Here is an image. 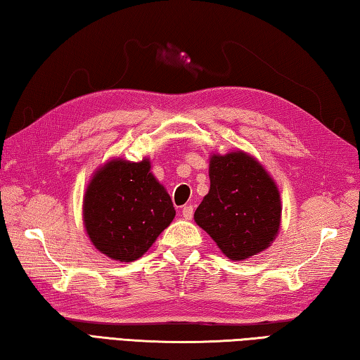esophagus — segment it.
<instances>
[{
  "label": "esophagus",
  "mask_w": 360,
  "mask_h": 360,
  "mask_svg": "<svg viewBox=\"0 0 360 360\" xmlns=\"http://www.w3.org/2000/svg\"><path fill=\"white\" fill-rule=\"evenodd\" d=\"M193 213H194V207L193 205H185L181 208V214L185 219H191L193 218Z\"/></svg>",
  "instance_id": "34e87169"
}]
</instances>
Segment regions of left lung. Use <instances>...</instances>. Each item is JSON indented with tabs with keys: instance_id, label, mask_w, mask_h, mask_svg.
<instances>
[{
	"instance_id": "8db88e82",
	"label": "left lung",
	"mask_w": 360,
	"mask_h": 360,
	"mask_svg": "<svg viewBox=\"0 0 360 360\" xmlns=\"http://www.w3.org/2000/svg\"><path fill=\"white\" fill-rule=\"evenodd\" d=\"M210 191L194 221L212 236L222 254L241 262L262 252L281 227V194L264 167L246 152L210 158Z\"/></svg>"
}]
</instances>
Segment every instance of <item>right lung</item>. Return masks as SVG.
<instances>
[{
    "instance_id": "1",
    "label": "right lung",
    "mask_w": 360,
    "mask_h": 360,
    "mask_svg": "<svg viewBox=\"0 0 360 360\" xmlns=\"http://www.w3.org/2000/svg\"><path fill=\"white\" fill-rule=\"evenodd\" d=\"M171 195L150 172V161L110 160L87 185L83 222L96 249L119 262L144 255L172 222Z\"/></svg>"
}]
</instances>
